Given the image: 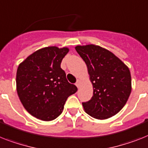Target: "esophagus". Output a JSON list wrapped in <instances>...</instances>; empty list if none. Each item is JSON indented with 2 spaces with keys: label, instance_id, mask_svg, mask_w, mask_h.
Segmentation results:
<instances>
[{
  "label": "esophagus",
  "instance_id": "34e87169",
  "mask_svg": "<svg viewBox=\"0 0 148 148\" xmlns=\"http://www.w3.org/2000/svg\"><path fill=\"white\" fill-rule=\"evenodd\" d=\"M75 85L77 86V88L80 87V80H77V82H76V84H75Z\"/></svg>",
  "mask_w": 148,
  "mask_h": 148
}]
</instances>
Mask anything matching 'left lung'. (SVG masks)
Instances as JSON below:
<instances>
[{
  "instance_id": "1",
  "label": "left lung",
  "mask_w": 148,
  "mask_h": 148,
  "mask_svg": "<svg viewBox=\"0 0 148 148\" xmlns=\"http://www.w3.org/2000/svg\"><path fill=\"white\" fill-rule=\"evenodd\" d=\"M75 49L86 64L93 86L92 97L82 102L85 111L99 120L116 114L131 93L128 67L110 51L99 46H77Z\"/></svg>"
}]
</instances>
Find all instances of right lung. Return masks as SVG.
Masks as SVG:
<instances>
[{"label": "right lung", "mask_w": 148, "mask_h": 148, "mask_svg": "<svg viewBox=\"0 0 148 148\" xmlns=\"http://www.w3.org/2000/svg\"><path fill=\"white\" fill-rule=\"evenodd\" d=\"M68 53L65 47H46L32 53L18 65V97L26 110L40 120L50 121L57 118L68 96L77 91L61 68V62Z\"/></svg>", "instance_id": "right-lung-1"}]
</instances>
